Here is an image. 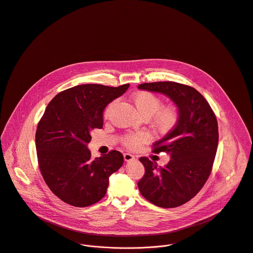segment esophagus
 Listing matches in <instances>:
<instances>
[{
  "label": "esophagus",
  "instance_id": "34e87169",
  "mask_svg": "<svg viewBox=\"0 0 253 253\" xmlns=\"http://www.w3.org/2000/svg\"><path fill=\"white\" fill-rule=\"evenodd\" d=\"M123 157H124L125 162H132V161L135 160V157H134L133 155L129 154V153H125V154L123 155Z\"/></svg>",
  "mask_w": 253,
  "mask_h": 253
}]
</instances>
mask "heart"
I'll return each mask as SVG.
<instances>
[{
    "label": "heart",
    "mask_w": 253,
    "mask_h": 253,
    "mask_svg": "<svg viewBox=\"0 0 253 253\" xmlns=\"http://www.w3.org/2000/svg\"><path fill=\"white\" fill-rule=\"evenodd\" d=\"M132 101L138 110V112L143 117L150 118L153 116L154 126L160 132H169L178 122L179 114L175 107L173 106H165L162 107L163 101L162 99L151 91H138L132 96ZM113 102L110 103L106 110L105 115H108ZM151 135L148 132L142 131L134 134H126L122 137V144L130 149L135 150L140 148L142 145L150 141Z\"/></svg>",
    "instance_id": "b5f03b06"
}]
</instances>
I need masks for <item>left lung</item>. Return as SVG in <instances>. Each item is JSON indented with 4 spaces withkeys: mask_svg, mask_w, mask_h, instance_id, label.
<instances>
[{
    "mask_svg": "<svg viewBox=\"0 0 253 253\" xmlns=\"http://www.w3.org/2000/svg\"><path fill=\"white\" fill-rule=\"evenodd\" d=\"M140 89L162 92L177 106L178 122L153 152H165L170 161L165 168L147 157L140 158L145 174L138 182L141 194L162 208H175L191 200L208 180L215 161L219 131L216 115L194 87L174 82L145 83Z\"/></svg>",
    "mask_w": 253,
    "mask_h": 253,
    "instance_id": "1",
    "label": "left lung"
}]
</instances>
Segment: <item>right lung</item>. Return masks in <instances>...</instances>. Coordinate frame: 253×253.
<instances>
[{
	"label": "right lung",
	"mask_w": 253,
	"mask_h": 253,
	"mask_svg": "<svg viewBox=\"0 0 253 253\" xmlns=\"http://www.w3.org/2000/svg\"><path fill=\"white\" fill-rule=\"evenodd\" d=\"M129 85L80 84L59 92L47 105L35 134L38 167L47 186L65 203L79 208L97 203L106 194L109 176L123 165V155L115 150L92 160L86 145L90 132L102 128L106 105Z\"/></svg>",
	"instance_id": "add662e5"
}]
</instances>
